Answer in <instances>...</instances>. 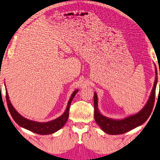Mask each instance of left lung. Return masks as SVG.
<instances>
[{
	"instance_id": "left-lung-1",
	"label": "left lung",
	"mask_w": 160,
	"mask_h": 160,
	"mask_svg": "<svg viewBox=\"0 0 160 160\" xmlns=\"http://www.w3.org/2000/svg\"><path fill=\"white\" fill-rule=\"evenodd\" d=\"M155 80L154 86L152 90L150 98L148 99L147 104L145 107L136 114L130 116L122 120H113L109 118L105 117L99 113L97 109V96L94 93V119L97 123L101 127V128L105 132L110 135H119L123 134L133 129L136 127L142 125L148 120L149 116L151 114L153 109L154 104L155 100V91L157 82H158V72L155 68ZM160 75V74H159Z\"/></svg>"
}]
</instances>
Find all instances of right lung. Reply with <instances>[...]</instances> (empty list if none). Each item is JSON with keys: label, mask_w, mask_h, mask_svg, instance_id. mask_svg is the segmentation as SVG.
Wrapping results in <instances>:
<instances>
[{"label": "right lung", "mask_w": 160, "mask_h": 160, "mask_svg": "<svg viewBox=\"0 0 160 160\" xmlns=\"http://www.w3.org/2000/svg\"><path fill=\"white\" fill-rule=\"evenodd\" d=\"M78 90L74 91V92L72 94L68 104L67 109L66 112L60 117L57 118L55 120L49 121V122L47 123H39L36 122V121H29L28 119L24 118L22 116L20 113H18L17 111L13 108L12 105L10 103L8 97V94L7 90H6V94H5V97H6V102L8 104V107L9 112L11 114L12 118L14 119V121L17 123L19 126H20L23 128L29 130L32 132H34L35 133L39 134V135H48L51 134L55 132L56 131H58L59 129H61L62 127L64 126V124L68 118L69 116V109L70 103H71L72 99L75 97V94L78 92Z\"/></svg>", "instance_id": "add662e5"}]
</instances>
